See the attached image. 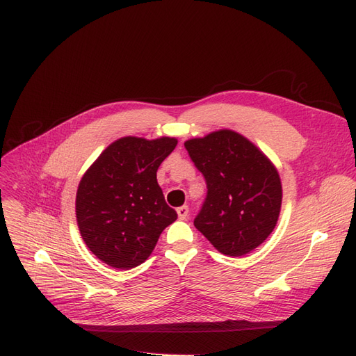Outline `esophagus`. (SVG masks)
<instances>
[{"label": "esophagus", "mask_w": 356, "mask_h": 356, "mask_svg": "<svg viewBox=\"0 0 356 356\" xmlns=\"http://www.w3.org/2000/svg\"><path fill=\"white\" fill-rule=\"evenodd\" d=\"M177 213H178L179 220H187V217H188V207H179L177 209Z\"/></svg>", "instance_id": "34e87169"}]
</instances>
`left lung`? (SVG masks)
Listing matches in <instances>:
<instances>
[{
    "instance_id": "8db88e82",
    "label": "left lung",
    "mask_w": 356,
    "mask_h": 356,
    "mask_svg": "<svg viewBox=\"0 0 356 356\" xmlns=\"http://www.w3.org/2000/svg\"><path fill=\"white\" fill-rule=\"evenodd\" d=\"M184 145L207 182L196 229L224 255L251 252L273 232L281 212L277 170L252 143L227 129Z\"/></svg>"
}]
</instances>
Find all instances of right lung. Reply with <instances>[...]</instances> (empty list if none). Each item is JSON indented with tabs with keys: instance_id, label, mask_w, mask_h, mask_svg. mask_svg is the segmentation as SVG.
Returning <instances> with one entry per match:
<instances>
[{
	"instance_id": "obj_1",
	"label": "right lung",
	"mask_w": 356,
	"mask_h": 356,
	"mask_svg": "<svg viewBox=\"0 0 356 356\" xmlns=\"http://www.w3.org/2000/svg\"><path fill=\"white\" fill-rule=\"evenodd\" d=\"M175 147V138L126 136L106 147L81 178L75 199L79 229L105 264L120 270L143 264L160 233L177 220L156 175Z\"/></svg>"
}]
</instances>
